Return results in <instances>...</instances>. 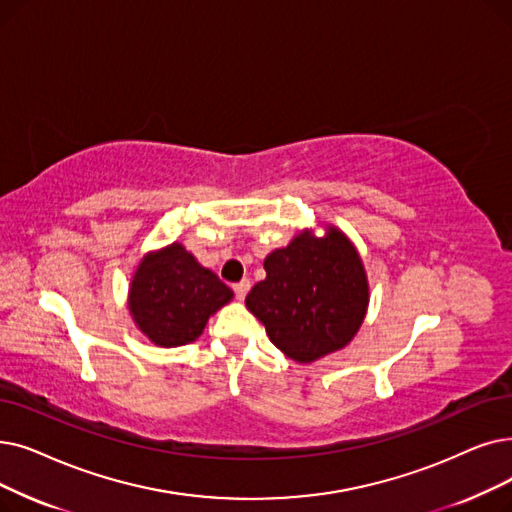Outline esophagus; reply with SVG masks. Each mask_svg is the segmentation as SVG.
<instances>
[{
    "instance_id": "1",
    "label": "esophagus",
    "mask_w": 512,
    "mask_h": 512,
    "mask_svg": "<svg viewBox=\"0 0 512 512\" xmlns=\"http://www.w3.org/2000/svg\"><path fill=\"white\" fill-rule=\"evenodd\" d=\"M249 288H251V282H249V280H240V282L232 284V291H234V295H236L238 301H242L244 297H247Z\"/></svg>"
}]
</instances>
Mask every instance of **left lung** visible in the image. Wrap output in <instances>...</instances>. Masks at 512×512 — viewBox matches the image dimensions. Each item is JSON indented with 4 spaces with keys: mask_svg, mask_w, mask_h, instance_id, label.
<instances>
[{
    "mask_svg": "<svg viewBox=\"0 0 512 512\" xmlns=\"http://www.w3.org/2000/svg\"><path fill=\"white\" fill-rule=\"evenodd\" d=\"M265 280L244 299L270 341L297 362H314L345 347L364 322L368 282L349 238L299 234L265 257Z\"/></svg>",
    "mask_w": 512,
    "mask_h": 512,
    "instance_id": "left-lung-1",
    "label": "left lung"
}]
</instances>
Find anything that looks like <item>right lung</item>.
I'll return each mask as SVG.
<instances>
[{
    "mask_svg": "<svg viewBox=\"0 0 512 512\" xmlns=\"http://www.w3.org/2000/svg\"><path fill=\"white\" fill-rule=\"evenodd\" d=\"M232 295L211 270L173 242L140 263L129 288V311L154 345L177 347L201 337L209 316Z\"/></svg>",
    "mask_w": 512,
    "mask_h": 512,
    "instance_id": "right-lung-1",
    "label": "right lung"
}]
</instances>
